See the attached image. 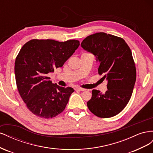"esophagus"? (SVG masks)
Listing matches in <instances>:
<instances>
[{
  "instance_id": "34e87169",
  "label": "esophagus",
  "mask_w": 153,
  "mask_h": 153,
  "mask_svg": "<svg viewBox=\"0 0 153 153\" xmlns=\"http://www.w3.org/2000/svg\"><path fill=\"white\" fill-rule=\"evenodd\" d=\"M76 91H84L85 89H83V88H80V87H77L76 88Z\"/></svg>"
}]
</instances>
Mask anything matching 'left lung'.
Returning <instances> with one entry per match:
<instances>
[{
  "instance_id": "left-lung-1",
  "label": "left lung",
  "mask_w": 153,
  "mask_h": 153,
  "mask_svg": "<svg viewBox=\"0 0 153 153\" xmlns=\"http://www.w3.org/2000/svg\"><path fill=\"white\" fill-rule=\"evenodd\" d=\"M81 47L96 57L100 62L99 75L108 82L105 94L92 90V98L87 102L88 108L96 116H115L128 103L136 81V68L131 51L125 41L105 32L87 36Z\"/></svg>"
}]
</instances>
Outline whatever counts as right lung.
<instances>
[{
    "label": "right lung",
    "instance_id": "1",
    "mask_svg": "<svg viewBox=\"0 0 153 153\" xmlns=\"http://www.w3.org/2000/svg\"><path fill=\"white\" fill-rule=\"evenodd\" d=\"M79 45L75 39H32L22 47L15 62L16 86L27 108L36 116L52 118L65 109L74 89L52 84L48 74L62 67Z\"/></svg>",
    "mask_w": 153,
    "mask_h": 153
}]
</instances>
